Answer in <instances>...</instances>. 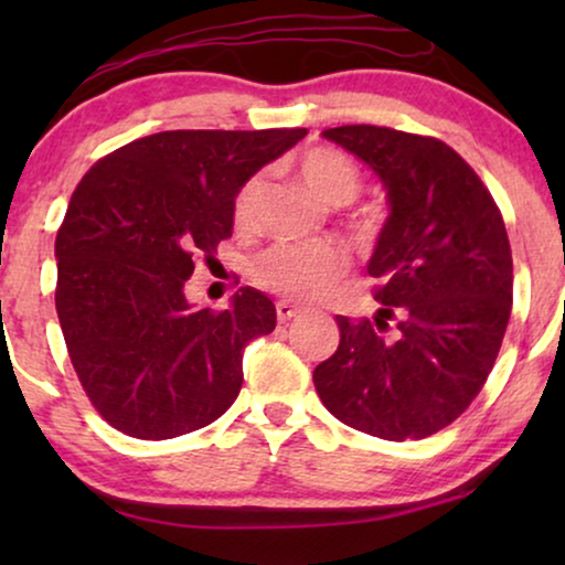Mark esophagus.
I'll list each match as a JSON object with an SVG mask.
<instances>
[{
    "label": "esophagus",
    "instance_id": "esophagus-1",
    "mask_svg": "<svg viewBox=\"0 0 565 565\" xmlns=\"http://www.w3.org/2000/svg\"><path fill=\"white\" fill-rule=\"evenodd\" d=\"M275 308H277V321H280V323L296 319L298 313H303V308L296 306V303H290V300H277Z\"/></svg>",
    "mask_w": 565,
    "mask_h": 565
}]
</instances>
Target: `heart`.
Segmentation results:
<instances>
[{
  "label": "heart",
  "instance_id": "obj_1",
  "mask_svg": "<svg viewBox=\"0 0 565 565\" xmlns=\"http://www.w3.org/2000/svg\"><path fill=\"white\" fill-rule=\"evenodd\" d=\"M298 174L306 188L327 205H347L360 192V172L342 151L311 149L298 161ZM262 174L252 177L238 190L234 221L249 226L262 192ZM347 262L329 244H277L254 262V280L262 288L296 300H319L344 275Z\"/></svg>",
  "mask_w": 565,
  "mask_h": 565
}]
</instances>
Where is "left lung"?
Wrapping results in <instances>:
<instances>
[{
  "instance_id": "left-lung-1",
  "label": "left lung",
  "mask_w": 565,
  "mask_h": 565,
  "mask_svg": "<svg viewBox=\"0 0 565 565\" xmlns=\"http://www.w3.org/2000/svg\"><path fill=\"white\" fill-rule=\"evenodd\" d=\"M323 138L373 169L388 198L367 273L383 282L373 321L337 316L339 347L313 370L323 406L347 427L422 439L483 388L509 313L512 249L478 174L437 138L339 126Z\"/></svg>"
}]
</instances>
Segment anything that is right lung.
I'll return each instance as SVG.
<instances>
[{"mask_svg":"<svg viewBox=\"0 0 565 565\" xmlns=\"http://www.w3.org/2000/svg\"><path fill=\"white\" fill-rule=\"evenodd\" d=\"M306 134L164 130L76 184L56 236V311L84 391L122 435H188L236 401L244 350L275 329V303L242 288L213 313L184 282L234 231L238 190Z\"/></svg>","mask_w":565,"mask_h":565,"instance_id":"add662e5","label":"right lung"}]
</instances>
